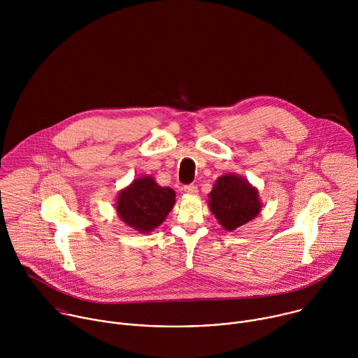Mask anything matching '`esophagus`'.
Masks as SVG:
<instances>
[{"mask_svg": "<svg viewBox=\"0 0 358 358\" xmlns=\"http://www.w3.org/2000/svg\"><path fill=\"white\" fill-rule=\"evenodd\" d=\"M184 192H187V194H196L198 192V188H196V185H194V184H188V185H184Z\"/></svg>", "mask_w": 358, "mask_h": 358, "instance_id": "esophagus-1", "label": "esophagus"}]
</instances>
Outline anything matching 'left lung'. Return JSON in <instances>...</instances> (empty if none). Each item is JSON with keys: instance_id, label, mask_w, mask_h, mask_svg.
Returning <instances> with one entry per match:
<instances>
[{"instance_id": "1", "label": "left lung", "mask_w": 358, "mask_h": 358, "mask_svg": "<svg viewBox=\"0 0 358 358\" xmlns=\"http://www.w3.org/2000/svg\"><path fill=\"white\" fill-rule=\"evenodd\" d=\"M210 207L224 229L234 231L259 214L258 189L242 177L222 176L210 192Z\"/></svg>"}]
</instances>
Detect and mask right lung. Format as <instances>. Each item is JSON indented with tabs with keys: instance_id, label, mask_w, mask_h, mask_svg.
<instances>
[{
	"instance_id": "1",
	"label": "right lung",
	"mask_w": 358,
	"mask_h": 358,
	"mask_svg": "<svg viewBox=\"0 0 358 358\" xmlns=\"http://www.w3.org/2000/svg\"><path fill=\"white\" fill-rule=\"evenodd\" d=\"M174 202L173 188L160 187L151 177H141L119 194L116 210L129 227L145 234L166 220Z\"/></svg>"
}]
</instances>
